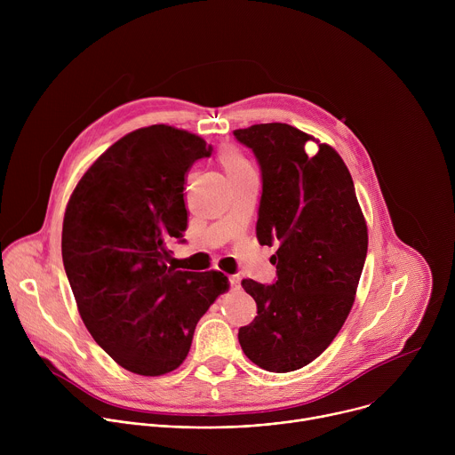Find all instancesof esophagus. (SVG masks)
<instances>
[{
    "label": "esophagus",
    "mask_w": 455,
    "mask_h": 455,
    "mask_svg": "<svg viewBox=\"0 0 455 455\" xmlns=\"http://www.w3.org/2000/svg\"><path fill=\"white\" fill-rule=\"evenodd\" d=\"M239 283H241L239 275H230V288L232 290H239Z\"/></svg>",
    "instance_id": "esophagus-1"
}]
</instances>
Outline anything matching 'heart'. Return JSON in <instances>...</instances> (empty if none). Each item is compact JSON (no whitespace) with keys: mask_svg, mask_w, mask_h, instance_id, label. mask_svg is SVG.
Masks as SVG:
<instances>
[{"mask_svg":"<svg viewBox=\"0 0 455 455\" xmlns=\"http://www.w3.org/2000/svg\"><path fill=\"white\" fill-rule=\"evenodd\" d=\"M220 164H221V167L225 169V172L228 176H234V174H239V172H244V171L251 169L250 162L241 153H237L234 149H223L220 153Z\"/></svg>","mask_w":455,"mask_h":455,"instance_id":"b5f03b06","label":"heart"}]
</instances>
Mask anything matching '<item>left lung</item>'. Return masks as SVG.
<instances>
[{"instance_id":"1","label":"left lung","mask_w":455,"mask_h":455,"mask_svg":"<svg viewBox=\"0 0 455 455\" xmlns=\"http://www.w3.org/2000/svg\"><path fill=\"white\" fill-rule=\"evenodd\" d=\"M261 165L257 241L279 244L275 284L244 279L257 316L239 330L261 369L290 372L320 356L353 307L367 255V225L349 169L328 144L272 122L235 129ZM314 144L315 150L307 148Z\"/></svg>"}]
</instances>
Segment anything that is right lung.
Instances as JSON below:
<instances>
[{"mask_svg":"<svg viewBox=\"0 0 455 455\" xmlns=\"http://www.w3.org/2000/svg\"><path fill=\"white\" fill-rule=\"evenodd\" d=\"M211 153L185 129L140 127L92 164L64 212L62 263L81 318L135 374L178 369L198 320L230 286L218 270H176L169 250L187 230L185 176Z\"/></svg>","mask_w":455,"mask_h":455,"instance_id":"obj_1","label":"right lung"}]
</instances>
